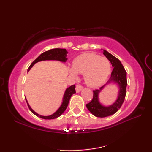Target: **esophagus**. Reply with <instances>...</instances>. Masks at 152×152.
<instances>
[{
    "label": "esophagus",
    "instance_id": "1",
    "mask_svg": "<svg viewBox=\"0 0 152 152\" xmlns=\"http://www.w3.org/2000/svg\"><path fill=\"white\" fill-rule=\"evenodd\" d=\"M82 89H83V86L82 85H80V84L76 85V91L77 93H79V92L81 91V90Z\"/></svg>",
    "mask_w": 152,
    "mask_h": 152
}]
</instances>
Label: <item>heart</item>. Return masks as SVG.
<instances>
[{
    "label": "heart",
    "mask_w": 152,
    "mask_h": 152,
    "mask_svg": "<svg viewBox=\"0 0 152 152\" xmlns=\"http://www.w3.org/2000/svg\"><path fill=\"white\" fill-rule=\"evenodd\" d=\"M73 69L70 72L76 76V72L84 74L85 82L90 87L99 86L105 82L111 72L110 63L107 58L92 53L80 55L74 60Z\"/></svg>",
    "instance_id": "heart-1"
}]
</instances>
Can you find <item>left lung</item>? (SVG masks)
I'll return each mask as SVG.
<instances>
[{"mask_svg": "<svg viewBox=\"0 0 152 152\" xmlns=\"http://www.w3.org/2000/svg\"><path fill=\"white\" fill-rule=\"evenodd\" d=\"M103 54L110 61L112 66L114 67L108 83H117L120 89H119L118 99L114 104L109 106H102L99 102V93L104 88V86L101 87L99 89L93 90V99L91 102L86 104V106L92 114L98 118H104L111 115L115 114L121 108L125 98L126 88L127 85V72H126L120 61L106 50L103 51Z\"/></svg>", "mask_w": 152, "mask_h": 152, "instance_id": "1", "label": "left lung"}]
</instances>
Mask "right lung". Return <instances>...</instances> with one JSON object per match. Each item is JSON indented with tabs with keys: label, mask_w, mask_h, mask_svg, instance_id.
<instances>
[{
	"label": "right lung",
	"mask_w": 152,
	"mask_h": 152,
	"mask_svg": "<svg viewBox=\"0 0 152 152\" xmlns=\"http://www.w3.org/2000/svg\"><path fill=\"white\" fill-rule=\"evenodd\" d=\"M68 52L65 49H60V48H56V49H52L50 50H48L45 51V52L42 53L40 56H38L36 59H35L33 63H31L29 67L28 68V72L29 71V70L31 69L34 64L37 63L39 62V61H44V60H57V61H62V62H65L66 61V56ZM75 85L71 86H70L69 88H67L66 89L65 92H64V96H63V102L62 104L60 106V108L57 110L51 115H48V116H43V115H40L39 114H38L37 113L35 112L33 109H32L29 104H28V102L27 101V99H25L27 103L28 107L29 108L30 110L33 113L34 115H36L38 117H39L40 118H42L44 119H55L57 118L58 117L63 114V113L65 111V110L66 109L68 104H69V102L70 101V99L71 97L74 93H76V89H75Z\"/></svg>",
	"instance_id": "obj_1"
}]
</instances>
